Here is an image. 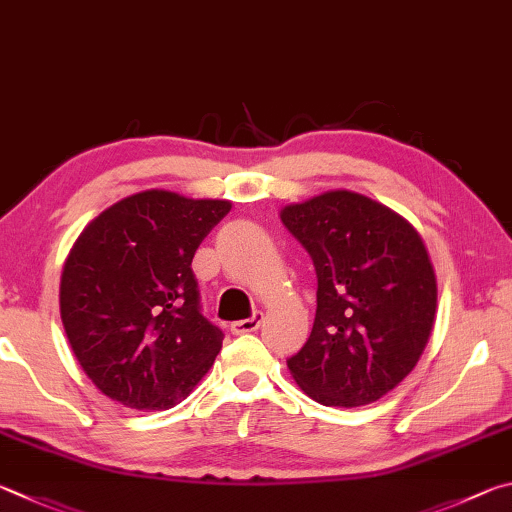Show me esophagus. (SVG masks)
Here are the masks:
<instances>
[{"label": "esophagus", "mask_w": 512, "mask_h": 512, "mask_svg": "<svg viewBox=\"0 0 512 512\" xmlns=\"http://www.w3.org/2000/svg\"><path fill=\"white\" fill-rule=\"evenodd\" d=\"M261 324H263V312H254V317L242 319V321H236V324H231V333L233 335L256 333V330L261 328Z\"/></svg>", "instance_id": "1"}]
</instances>
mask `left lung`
<instances>
[{
  "label": "left lung",
  "mask_w": 512,
  "mask_h": 512,
  "mask_svg": "<svg viewBox=\"0 0 512 512\" xmlns=\"http://www.w3.org/2000/svg\"><path fill=\"white\" fill-rule=\"evenodd\" d=\"M279 215L317 272L315 324L288 360L292 378L319 405H371L414 371L434 330L425 242L400 213L346 188Z\"/></svg>",
  "instance_id": "obj_1"
}]
</instances>
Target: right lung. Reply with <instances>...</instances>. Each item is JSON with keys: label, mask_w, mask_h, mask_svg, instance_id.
<instances>
[{"label": "right lung", "mask_w": 512, "mask_h": 512, "mask_svg": "<svg viewBox=\"0 0 512 512\" xmlns=\"http://www.w3.org/2000/svg\"><path fill=\"white\" fill-rule=\"evenodd\" d=\"M231 211L150 188L80 231L60 276V319L80 369L107 398L164 411L215 362L222 330L200 312L195 249Z\"/></svg>", "instance_id": "add662e5"}]
</instances>
